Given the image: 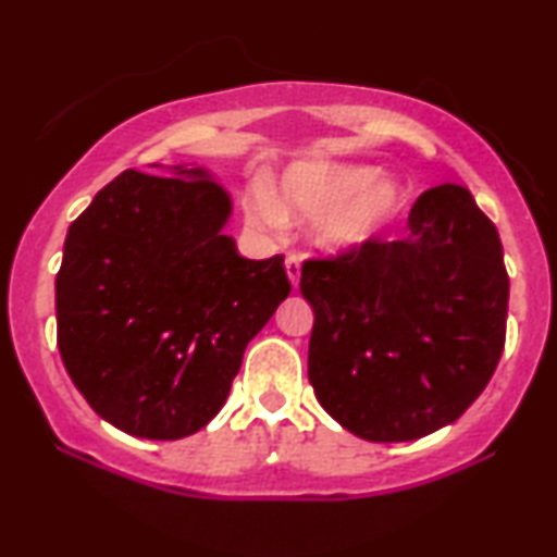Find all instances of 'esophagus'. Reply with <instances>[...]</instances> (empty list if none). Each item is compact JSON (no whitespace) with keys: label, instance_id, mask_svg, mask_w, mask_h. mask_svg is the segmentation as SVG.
Returning a JSON list of instances; mask_svg holds the SVG:
<instances>
[{"label":"esophagus","instance_id":"esophagus-1","mask_svg":"<svg viewBox=\"0 0 557 557\" xmlns=\"http://www.w3.org/2000/svg\"><path fill=\"white\" fill-rule=\"evenodd\" d=\"M286 276H288V281H292L294 288L299 286V278H301V256H296V253H288V256H286Z\"/></svg>","mask_w":557,"mask_h":557}]
</instances>
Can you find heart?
<instances>
[{"label": "heart", "instance_id": "b5f03b06", "mask_svg": "<svg viewBox=\"0 0 557 557\" xmlns=\"http://www.w3.org/2000/svg\"><path fill=\"white\" fill-rule=\"evenodd\" d=\"M408 208L406 182L383 166L349 159H299L281 174L278 189L256 187L246 218L256 227L311 220V238L330 253H349L377 240Z\"/></svg>", "mask_w": 557, "mask_h": 557}]
</instances>
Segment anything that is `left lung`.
Segmentation results:
<instances>
[{
  "mask_svg": "<svg viewBox=\"0 0 557 557\" xmlns=\"http://www.w3.org/2000/svg\"><path fill=\"white\" fill-rule=\"evenodd\" d=\"M309 383L357 438L416 441L454 423L505 349L509 278L497 227L467 187L425 189L403 240L309 261Z\"/></svg>",
  "mask_w": 557,
  "mask_h": 557,
  "instance_id": "left-lung-1",
  "label": "left lung"
}]
</instances>
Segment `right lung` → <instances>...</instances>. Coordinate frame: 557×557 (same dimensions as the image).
<instances>
[{
	"mask_svg": "<svg viewBox=\"0 0 557 557\" xmlns=\"http://www.w3.org/2000/svg\"><path fill=\"white\" fill-rule=\"evenodd\" d=\"M109 182L67 227L58 347L88 406L136 438L177 441L225 406L246 345L286 299L284 256L248 261L233 200L197 164Z\"/></svg>",
	"mask_w": 557,
	"mask_h": 557,
	"instance_id": "1",
	"label": "right lung"
}]
</instances>
